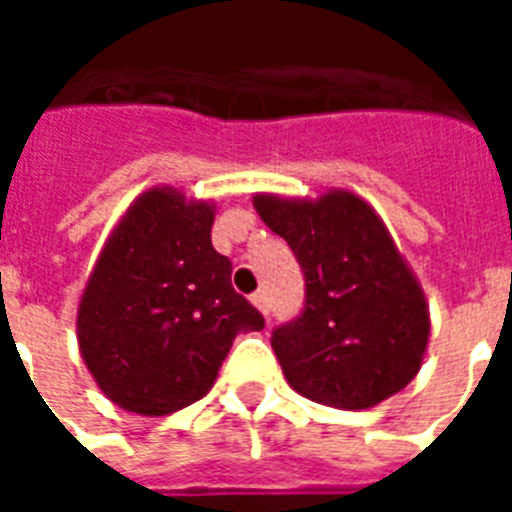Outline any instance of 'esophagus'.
I'll list each match as a JSON object with an SVG mask.
<instances>
[{
	"instance_id": "34e87169",
	"label": "esophagus",
	"mask_w": 512,
	"mask_h": 512,
	"mask_svg": "<svg viewBox=\"0 0 512 512\" xmlns=\"http://www.w3.org/2000/svg\"><path fill=\"white\" fill-rule=\"evenodd\" d=\"M252 303L257 305V311L263 313L265 319L271 316V303H268V295H265L263 289H260V292H255V295H252Z\"/></svg>"
}]
</instances>
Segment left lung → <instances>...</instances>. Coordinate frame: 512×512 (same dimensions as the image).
<instances>
[{
    "instance_id": "8db88e82",
    "label": "left lung",
    "mask_w": 512,
    "mask_h": 512,
    "mask_svg": "<svg viewBox=\"0 0 512 512\" xmlns=\"http://www.w3.org/2000/svg\"><path fill=\"white\" fill-rule=\"evenodd\" d=\"M255 209L305 276L303 311L271 335L289 385L335 409H369L406 388L428 345V305L374 209L345 191L255 196Z\"/></svg>"
}]
</instances>
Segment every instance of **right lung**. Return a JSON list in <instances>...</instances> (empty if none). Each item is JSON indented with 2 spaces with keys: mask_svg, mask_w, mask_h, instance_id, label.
<instances>
[{
  "mask_svg": "<svg viewBox=\"0 0 512 512\" xmlns=\"http://www.w3.org/2000/svg\"><path fill=\"white\" fill-rule=\"evenodd\" d=\"M212 220L209 204H188L175 188L143 193L87 281L79 348L100 390L127 412L162 417L199 401L236 335L265 327L231 287Z\"/></svg>",
  "mask_w": 512,
  "mask_h": 512,
  "instance_id": "right-lung-1",
  "label": "right lung"
}]
</instances>
